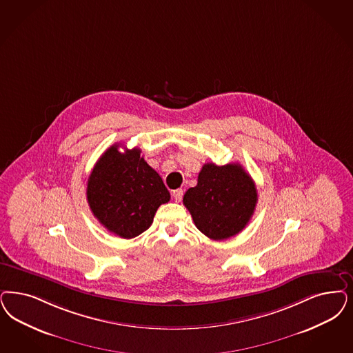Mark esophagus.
<instances>
[{"instance_id": "34e87169", "label": "esophagus", "mask_w": 353, "mask_h": 353, "mask_svg": "<svg viewBox=\"0 0 353 353\" xmlns=\"http://www.w3.org/2000/svg\"><path fill=\"white\" fill-rule=\"evenodd\" d=\"M183 189H177V190H173V198L176 202H181L183 199Z\"/></svg>"}]
</instances>
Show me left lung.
Instances as JSON below:
<instances>
[{"label":"left lung","instance_id":"8db88e82","mask_svg":"<svg viewBox=\"0 0 353 353\" xmlns=\"http://www.w3.org/2000/svg\"><path fill=\"white\" fill-rule=\"evenodd\" d=\"M256 183L239 163H207L198 183L188 189L183 205L195 227L212 240H227L243 231L256 210Z\"/></svg>","mask_w":353,"mask_h":353}]
</instances>
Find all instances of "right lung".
<instances>
[{"instance_id": "add662e5", "label": "right lung", "mask_w": 353, "mask_h": 353, "mask_svg": "<svg viewBox=\"0 0 353 353\" xmlns=\"http://www.w3.org/2000/svg\"><path fill=\"white\" fill-rule=\"evenodd\" d=\"M119 147L110 146L97 160L87 181V202L108 231L133 239L148 230L170 194L139 148L120 152Z\"/></svg>"}]
</instances>
